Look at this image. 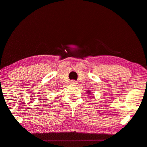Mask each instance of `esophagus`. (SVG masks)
I'll use <instances>...</instances> for the list:
<instances>
[{
	"label": "esophagus",
	"mask_w": 147,
	"mask_h": 147,
	"mask_svg": "<svg viewBox=\"0 0 147 147\" xmlns=\"http://www.w3.org/2000/svg\"><path fill=\"white\" fill-rule=\"evenodd\" d=\"M70 83L71 84L74 85V84H76L77 81H76V80H70Z\"/></svg>",
	"instance_id": "1"
}]
</instances>
